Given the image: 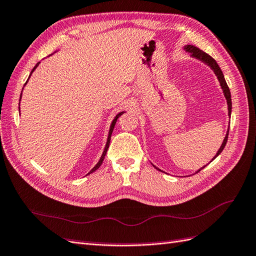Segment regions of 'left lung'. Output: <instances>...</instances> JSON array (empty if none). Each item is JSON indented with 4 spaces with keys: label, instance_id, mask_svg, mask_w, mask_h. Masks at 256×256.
<instances>
[{
    "label": "left lung",
    "instance_id": "obj_1",
    "mask_svg": "<svg viewBox=\"0 0 256 256\" xmlns=\"http://www.w3.org/2000/svg\"><path fill=\"white\" fill-rule=\"evenodd\" d=\"M183 50L186 51V52L191 53V56H192V58H198V60H200V61H202L203 63H205L206 65H208V66L212 70V72L215 73V75L217 76V78H218V80H219V84H220V87H222V89L224 96L226 100H227L228 116L230 118V116H231V109H232V102H231V94H230V90H229V87H228V85H227V82H226L224 76V74H222V72L220 68H219V65L217 64V62H216L215 60H214V58H212L210 56L207 54V53H205L204 51L200 50L198 48L195 46L186 44V46H183ZM228 134H229V128H228V130H227V133H226V136H224V140H222V144L220 148H219L218 152H216V155L212 157V159L210 160V162H212L214 159L217 158L219 155H220V152L224 150V148L226 144H227V140H228ZM152 166H154V164H152ZM206 166H207V164H206ZM206 166H204V167H202L200 169H198V171L195 172V174H198V172H200L202 169H204V168L206 167ZM154 167H155L157 170L164 172L162 170H160L159 168H157L156 166H154Z\"/></svg>",
    "mask_w": 256,
    "mask_h": 256
}]
</instances>
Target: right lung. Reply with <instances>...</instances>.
<instances>
[{
	"instance_id": "right-lung-1",
	"label": "right lung",
	"mask_w": 256,
	"mask_h": 256,
	"mask_svg": "<svg viewBox=\"0 0 256 256\" xmlns=\"http://www.w3.org/2000/svg\"><path fill=\"white\" fill-rule=\"evenodd\" d=\"M40 64V62H38L37 64H36V66L32 68V70L30 72V75H29V77L32 76V74L34 73V70L38 68V65ZM29 77H28V80H29ZM28 80H27V82H28ZM27 82H26V84H27ZM25 84V85H26ZM22 94H20V99H22ZM18 109H20V106H18ZM124 114V111H122V112H120V114H118L116 116H114V121L111 122V124H110V128H109V134H108V138H106V146H104V152H102V155H101V157H100V159H99V162H97V164L94 166V167L88 172L87 174H92V172H94L96 171L100 166H101V164H102V162H104V156H106V150H108V148H109V144H110V140H111V134H112V132H114V126H116V120L118 118V116H121L122 114Z\"/></svg>"
}]
</instances>
